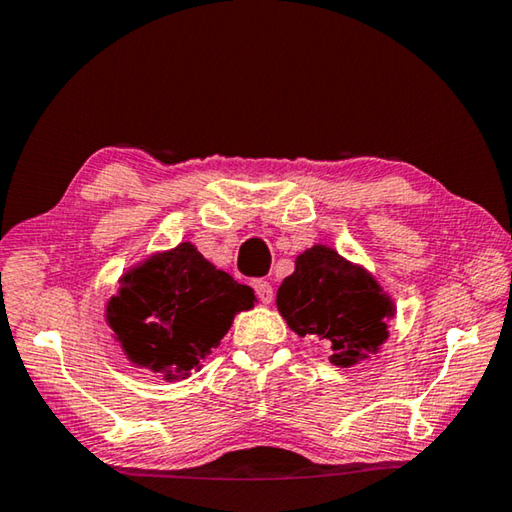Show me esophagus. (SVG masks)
<instances>
[{
    "label": "esophagus",
    "mask_w": 512,
    "mask_h": 512,
    "mask_svg": "<svg viewBox=\"0 0 512 512\" xmlns=\"http://www.w3.org/2000/svg\"><path fill=\"white\" fill-rule=\"evenodd\" d=\"M254 290H256V294H258V299H261L263 303H270L272 299H274V288H272V283L270 281H263V279H256L254 283Z\"/></svg>",
    "instance_id": "obj_1"
}]
</instances>
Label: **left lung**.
<instances>
[{
    "label": "left lung",
    "mask_w": 512,
    "mask_h": 512,
    "mask_svg": "<svg viewBox=\"0 0 512 512\" xmlns=\"http://www.w3.org/2000/svg\"><path fill=\"white\" fill-rule=\"evenodd\" d=\"M276 308L299 337L330 344L328 360L342 369L378 353L396 317V303L373 274L326 245L297 256L276 292Z\"/></svg>",
    "instance_id": "obj_1"
}]
</instances>
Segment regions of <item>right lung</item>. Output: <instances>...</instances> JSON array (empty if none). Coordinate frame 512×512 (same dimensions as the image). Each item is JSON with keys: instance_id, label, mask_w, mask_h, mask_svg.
<instances>
[{"instance_id": "right-lung-1", "label": "right lung", "mask_w": 512, "mask_h": 512, "mask_svg": "<svg viewBox=\"0 0 512 512\" xmlns=\"http://www.w3.org/2000/svg\"><path fill=\"white\" fill-rule=\"evenodd\" d=\"M119 283L105 306L107 326L134 366L168 382L200 371L233 317L256 303L249 285L218 270L191 242L148 256Z\"/></svg>"}]
</instances>
